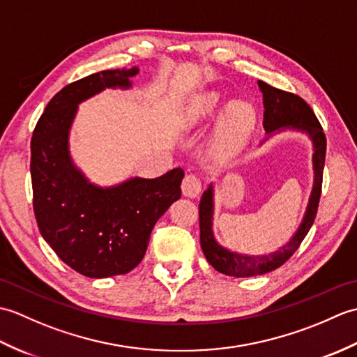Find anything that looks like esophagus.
I'll list each match as a JSON object with an SVG mask.
<instances>
[{
	"mask_svg": "<svg viewBox=\"0 0 357 357\" xmlns=\"http://www.w3.org/2000/svg\"><path fill=\"white\" fill-rule=\"evenodd\" d=\"M181 188H183V195L187 196V198H196V196L201 193V188H202L201 179L196 176V174H187Z\"/></svg>",
	"mask_w": 357,
	"mask_h": 357,
	"instance_id": "obj_1",
	"label": "esophagus"
}]
</instances>
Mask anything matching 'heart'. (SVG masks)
<instances>
[{
	"label": "heart",
	"instance_id": "1",
	"mask_svg": "<svg viewBox=\"0 0 357 357\" xmlns=\"http://www.w3.org/2000/svg\"><path fill=\"white\" fill-rule=\"evenodd\" d=\"M224 96L216 90L199 92L187 100L183 109V121L187 127H198L213 118L222 107ZM257 121L255 105L245 100H234L219 113L211 128L207 147L216 159H225L245 146Z\"/></svg>",
	"mask_w": 357,
	"mask_h": 357
}]
</instances>
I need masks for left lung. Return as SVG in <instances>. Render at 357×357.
<instances>
[{
  "mask_svg": "<svg viewBox=\"0 0 357 357\" xmlns=\"http://www.w3.org/2000/svg\"><path fill=\"white\" fill-rule=\"evenodd\" d=\"M264 96V144L271 136L280 132L290 130L305 135L313 146V187L310 193L308 204L304 218L294 231L293 236L280 245L276 252L264 255H248L233 252L231 248L219 244L213 231V215H215V185L211 183L206 192L202 193L199 202V229H201V248L208 264L224 273L227 276L234 278H252L270 273L279 268L280 265L290 259L291 255L298 250L301 242L304 241L307 233L314 222L317 206H319L322 172L325 164V150L327 139L322 127L317 121L310 105L293 93L284 92L276 87L268 86L267 82L257 81Z\"/></svg>",
  "mask_w": 357,
  "mask_h": 357,
  "instance_id": "left-lung-1",
  "label": "left lung"
}]
</instances>
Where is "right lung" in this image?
I'll return each mask as SVG.
<instances>
[{
	"label": "right lung",
	"mask_w": 357,
	"mask_h": 357,
	"mask_svg": "<svg viewBox=\"0 0 357 357\" xmlns=\"http://www.w3.org/2000/svg\"><path fill=\"white\" fill-rule=\"evenodd\" d=\"M139 67L102 70L52 98L30 142L33 210L44 241L87 278L126 275L138 265L158 219L181 198L183 169L98 185L75 164L70 130L79 104L105 89L130 90Z\"/></svg>",
	"instance_id": "add662e5"
}]
</instances>
